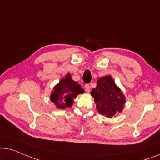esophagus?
Listing matches in <instances>:
<instances>
[{"label": "esophagus", "mask_w": 160, "mask_h": 160, "mask_svg": "<svg viewBox=\"0 0 160 160\" xmlns=\"http://www.w3.org/2000/svg\"><path fill=\"white\" fill-rule=\"evenodd\" d=\"M85 91H86V92H90V85H88V84H86L85 85Z\"/></svg>", "instance_id": "34e87169"}]
</instances>
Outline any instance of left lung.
<instances>
[{"label":"left lung","mask_w":160,"mask_h":160,"mask_svg":"<svg viewBox=\"0 0 160 160\" xmlns=\"http://www.w3.org/2000/svg\"><path fill=\"white\" fill-rule=\"evenodd\" d=\"M97 110L102 115L111 118L121 113L126 103L124 95L110 75L100 78L97 86L91 91Z\"/></svg>","instance_id":"8db88e82"}]
</instances>
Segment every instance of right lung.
Segmentation results:
<instances>
[{
	"label": "right lung",
	"instance_id": "right-lung-1",
	"mask_svg": "<svg viewBox=\"0 0 160 160\" xmlns=\"http://www.w3.org/2000/svg\"><path fill=\"white\" fill-rule=\"evenodd\" d=\"M84 90L80 85L74 81L70 73L65 78H62L58 84L54 87L53 92L50 95V100L57 108L65 109L72 106L73 100L78 94L83 93Z\"/></svg>",
	"mask_w": 160,
	"mask_h": 160
}]
</instances>
